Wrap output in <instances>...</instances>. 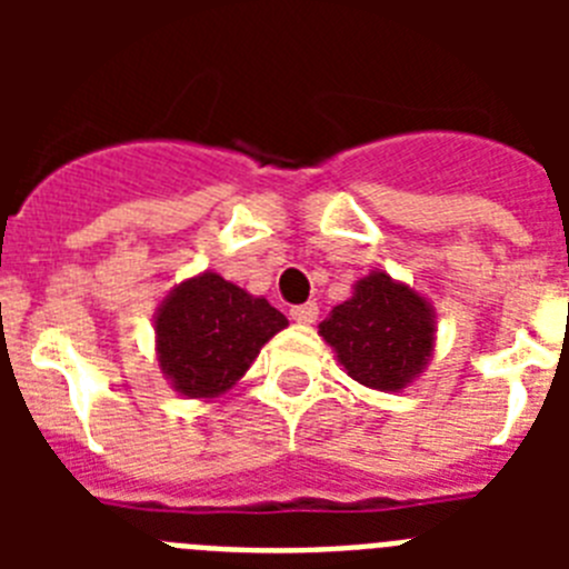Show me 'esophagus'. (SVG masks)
I'll return each mask as SVG.
<instances>
[{
  "mask_svg": "<svg viewBox=\"0 0 569 569\" xmlns=\"http://www.w3.org/2000/svg\"><path fill=\"white\" fill-rule=\"evenodd\" d=\"M290 319H293L296 325H313V321L319 319V305H316V301L296 305V308H290Z\"/></svg>",
  "mask_w": 569,
  "mask_h": 569,
  "instance_id": "34e87169",
  "label": "esophagus"
}]
</instances>
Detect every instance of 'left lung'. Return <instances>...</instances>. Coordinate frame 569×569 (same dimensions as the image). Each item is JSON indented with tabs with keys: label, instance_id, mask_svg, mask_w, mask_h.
<instances>
[{
	"label": "left lung",
	"instance_id": "left-lung-1",
	"mask_svg": "<svg viewBox=\"0 0 569 569\" xmlns=\"http://www.w3.org/2000/svg\"><path fill=\"white\" fill-rule=\"evenodd\" d=\"M347 376L370 390L399 393L413 385L436 350V310L425 293L387 270H370L319 325Z\"/></svg>",
	"mask_w": 569,
	"mask_h": 569
}]
</instances>
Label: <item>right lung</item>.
<instances>
[{
  "mask_svg": "<svg viewBox=\"0 0 569 569\" xmlns=\"http://www.w3.org/2000/svg\"><path fill=\"white\" fill-rule=\"evenodd\" d=\"M284 328V313L264 296L202 270L173 284L156 308V361L168 385L184 399H219Z\"/></svg>",
  "mask_w": 569,
  "mask_h": 569,
  "instance_id": "obj_1",
  "label": "right lung"
}]
</instances>
